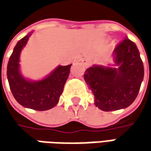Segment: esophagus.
<instances>
[{
    "mask_svg": "<svg viewBox=\"0 0 151 151\" xmlns=\"http://www.w3.org/2000/svg\"><path fill=\"white\" fill-rule=\"evenodd\" d=\"M81 61L82 65H83L85 67L90 66L91 63H90V61L88 60H86V59H81Z\"/></svg>",
    "mask_w": 151,
    "mask_h": 151,
    "instance_id": "34e87169",
    "label": "esophagus"
}]
</instances>
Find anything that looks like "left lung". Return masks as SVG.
<instances>
[{"label":"left lung","mask_w":151,"mask_h":151,"mask_svg":"<svg viewBox=\"0 0 151 151\" xmlns=\"http://www.w3.org/2000/svg\"><path fill=\"white\" fill-rule=\"evenodd\" d=\"M113 65H94L84 74L96 107L105 112L130 106L144 79L143 62L134 42L125 38L113 50Z\"/></svg>","instance_id":"obj_1"}]
</instances>
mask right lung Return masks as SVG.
I'll list each match as a JSON object with an SVG mask.
<instances>
[{"label":"right lung","instance_id":"right-lung-1","mask_svg":"<svg viewBox=\"0 0 151 151\" xmlns=\"http://www.w3.org/2000/svg\"><path fill=\"white\" fill-rule=\"evenodd\" d=\"M32 33L29 32L16 44L7 64L6 76L11 91L19 104L33 110L46 111L59 102L72 65H58L42 80L25 78L20 70V55Z\"/></svg>","mask_w":151,"mask_h":151}]
</instances>
